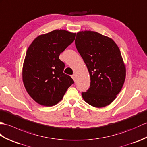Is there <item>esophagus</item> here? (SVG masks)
<instances>
[{
  "instance_id": "obj_1",
  "label": "esophagus",
  "mask_w": 147,
  "mask_h": 147,
  "mask_svg": "<svg viewBox=\"0 0 147 147\" xmlns=\"http://www.w3.org/2000/svg\"><path fill=\"white\" fill-rule=\"evenodd\" d=\"M71 77H72V79L74 81H76V74H73L72 76H71Z\"/></svg>"
}]
</instances>
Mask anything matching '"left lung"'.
<instances>
[{
    "instance_id": "left-lung-1",
    "label": "left lung",
    "mask_w": 147,
    "mask_h": 147,
    "mask_svg": "<svg viewBox=\"0 0 147 147\" xmlns=\"http://www.w3.org/2000/svg\"><path fill=\"white\" fill-rule=\"evenodd\" d=\"M76 46L89 71L90 86L84 100L95 107L111 103L121 90L126 67L118 45L111 38L91 31L77 33Z\"/></svg>"
}]
</instances>
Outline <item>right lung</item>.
I'll list each match as a JSON object with an SVG mask.
<instances>
[{"instance_id":"right-lung-1","label":"right lung","mask_w":147,"mask_h":147,"mask_svg":"<svg viewBox=\"0 0 147 147\" xmlns=\"http://www.w3.org/2000/svg\"><path fill=\"white\" fill-rule=\"evenodd\" d=\"M76 34L56 29L38 36L29 45L22 67V81L29 95L40 105L57 104L74 83L63 73L65 64L59 56L73 43Z\"/></svg>"}]
</instances>
